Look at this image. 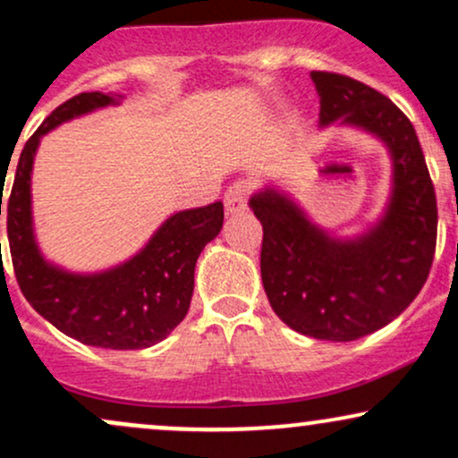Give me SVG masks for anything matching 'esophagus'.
Masks as SVG:
<instances>
[{"label":"esophagus","instance_id":"1","mask_svg":"<svg viewBox=\"0 0 458 458\" xmlns=\"http://www.w3.org/2000/svg\"><path fill=\"white\" fill-rule=\"evenodd\" d=\"M224 204L225 211L230 215L243 213L247 208V185H243V182H234V185L225 191Z\"/></svg>","mask_w":458,"mask_h":458}]
</instances>
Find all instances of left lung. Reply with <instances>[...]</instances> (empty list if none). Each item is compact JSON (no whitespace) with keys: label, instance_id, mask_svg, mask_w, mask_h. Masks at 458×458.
Listing matches in <instances>:
<instances>
[{"label":"left lung","instance_id":"8db88e82","mask_svg":"<svg viewBox=\"0 0 458 458\" xmlns=\"http://www.w3.org/2000/svg\"><path fill=\"white\" fill-rule=\"evenodd\" d=\"M320 127L361 129L392 159V193L379 222L338 239L288 193L265 187L250 198L262 224L260 273L273 312L317 340L351 343L386 327L427 282L437 243V199L413 124L390 98L338 72H310Z\"/></svg>","mask_w":458,"mask_h":458}]
</instances>
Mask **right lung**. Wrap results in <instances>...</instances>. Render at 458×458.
<instances>
[{"mask_svg":"<svg viewBox=\"0 0 458 458\" xmlns=\"http://www.w3.org/2000/svg\"><path fill=\"white\" fill-rule=\"evenodd\" d=\"M120 101V94L81 92L51 112L25 141L6 217L14 276L30 306L79 343L135 351L161 343L185 318L198 256L222 230L224 204L170 215L133 259L112 269L72 273L47 260L31 219V167L40 138L62 123Z\"/></svg>","mask_w":458,"mask_h":458,"instance_id":"1","label":"right lung"}]
</instances>
